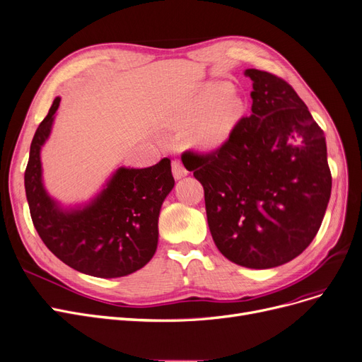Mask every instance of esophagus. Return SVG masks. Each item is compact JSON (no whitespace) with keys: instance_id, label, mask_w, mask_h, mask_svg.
I'll use <instances>...</instances> for the list:
<instances>
[{"instance_id":"1","label":"esophagus","mask_w":362,"mask_h":362,"mask_svg":"<svg viewBox=\"0 0 362 362\" xmlns=\"http://www.w3.org/2000/svg\"><path fill=\"white\" fill-rule=\"evenodd\" d=\"M171 170H173V176H175V179H182V177L187 176V170L179 160H175L171 163Z\"/></svg>"}]
</instances>
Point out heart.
I'll return each mask as SVG.
<instances>
[{"label":"heart","instance_id":"obj_1","mask_svg":"<svg viewBox=\"0 0 362 362\" xmlns=\"http://www.w3.org/2000/svg\"><path fill=\"white\" fill-rule=\"evenodd\" d=\"M228 91V86L217 84L201 96L176 105L170 118L179 127H189L197 145L214 148L228 139L241 112L238 98Z\"/></svg>","mask_w":362,"mask_h":362}]
</instances>
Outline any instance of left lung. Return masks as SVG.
Masks as SVG:
<instances>
[{"label": "left lung", "mask_w": 362, "mask_h": 362, "mask_svg": "<svg viewBox=\"0 0 362 362\" xmlns=\"http://www.w3.org/2000/svg\"><path fill=\"white\" fill-rule=\"evenodd\" d=\"M251 115L207 153L186 151L185 167L204 187L213 241L226 259L269 269L315 238L332 194L324 132L282 78L245 69Z\"/></svg>", "instance_id": "8db88e82"}]
</instances>
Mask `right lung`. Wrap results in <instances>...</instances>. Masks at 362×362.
Masks as SVG:
<instances>
[{
    "mask_svg": "<svg viewBox=\"0 0 362 362\" xmlns=\"http://www.w3.org/2000/svg\"><path fill=\"white\" fill-rule=\"evenodd\" d=\"M60 98L53 100L30 144L25 191L30 217L42 243L72 269L98 278L139 271L158 245V217L175 186L171 163L148 168L119 167L100 194L76 209H62L42 183L41 148L52 133Z\"/></svg>",
    "mask_w": 362,
    "mask_h": 362,
    "instance_id": "obj_1",
    "label": "right lung"
}]
</instances>
